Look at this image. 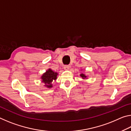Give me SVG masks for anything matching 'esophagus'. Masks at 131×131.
I'll use <instances>...</instances> for the list:
<instances>
[{"mask_svg": "<svg viewBox=\"0 0 131 131\" xmlns=\"http://www.w3.org/2000/svg\"><path fill=\"white\" fill-rule=\"evenodd\" d=\"M70 66L69 65H65L64 66V69L65 70H69V69Z\"/></svg>", "mask_w": 131, "mask_h": 131, "instance_id": "1", "label": "esophagus"}]
</instances>
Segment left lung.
<instances>
[{"label":"left lung","instance_id":"1","mask_svg":"<svg viewBox=\"0 0 131 131\" xmlns=\"http://www.w3.org/2000/svg\"><path fill=\"white\" fill-rule=\"evenodd\" d=\"M80 76L81 77H82V79H87V76H85V74H83V73H81L80 75Z\"/></svg>","mask_w":131,"mask_h":131}]
</instances>
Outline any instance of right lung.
<instances>
[{
  "label": "right lung",
  "instance_id": "1",
  "mask_svg": "<svg viewBox=\"0 0 131 131\" xmlns=\"http://www.w3.org/2000/svg\"><path fill=\"white\" fill-rule=\"evenodd\" d=\"M57 75L58 73L57 72H53L51 69H48L41 77L42 82L45 84L46 87L51 88L52 87V82L56 80Z\"/></svg>",
  "mask_w": 131,
  "mask_h": 131
}]
</instances>
